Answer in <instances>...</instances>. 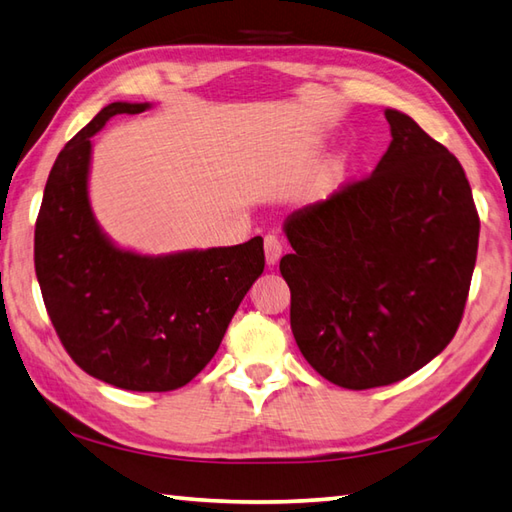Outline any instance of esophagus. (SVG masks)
Wrapping results in <instances>:
<instances>
[{
    "mask_svg": "<svg viewBox=\"0 0 512 512\" xmlns=\"http://www.w3.org/2000/svg\"><path fill=\"white\" fill-rule=\"evenodd\" d=\"M280 256H283V241H280V236H276V234H267L265 236L267 265H276Z\"/></svg>",
    "mask_w": 512,
    "mask_h": 512,
    "instance_id": "obj_1",
    "label": "esophagus"
}]
</instances>
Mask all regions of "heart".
Here are the masks:
<instances>
[{"label":"heart","mask_w":512,"mask_h":512,"mask_svg":"<svg viewBox=\"0 0 512 512\" xmlns=\"http://www.w3.org/2000/svg\"><path fill=\"white\" fill-rule=\"evenodd\" d=\"M340 172H342V163L333 161L331 168H329V176H331V179H336V176H340Z\"/></svg>","instance_id":"obj_1"}]
</instances>
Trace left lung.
Instances as JSON below:
<instances>
[{
  "mask_svg": "<svg viewBox=\"0 0 512 512\" xmlns=\"http://www.w3.org/2000/svg\"><path fill=\"white\" fill-rule=\"evenodd\" d=\"M375 170L291 212L280 260L291 331L322 378L362 391L409 378L460 327L479 216L460 161L411 117L384 112Z\"/></svg>",
  "mask_w": 512,
  "mask_h": 512,
  "instance_id": "1",
  "label": "left lung"
}]
</instances>
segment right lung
<instances>
[{
  "mask_svg": "<svg viewBox=\"0 0 512 512\" xmlns=\"http://www.w3.org/2000/svg\"><path fill=\"white\" fill-rule=\"evenodd\" d=\"M148 103H110L59 152L35 223V271L68 356L125 391H174L205 369L229 320L265 269L263 238L234 247L141 256L114 247L88 201L90 139L114 114Z\"/></svg>",
  "mask_w": 512,
  "mask_h": 512,
  "instance_id": "right-lung-1",
  "label": "right lung"
}]
</instances>
